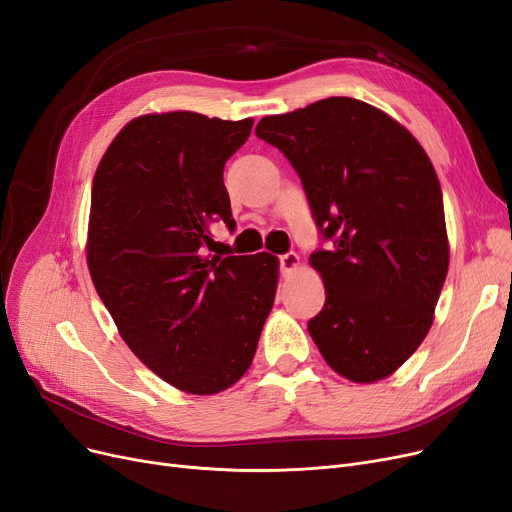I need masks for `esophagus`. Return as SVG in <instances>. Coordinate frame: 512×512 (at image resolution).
<instances>
[{
  "instance_id": "34e87169",
  "label": "esophagus",
  "mask_w": 512,
  "mask_h": 512,
  "mask_svg": "<svg viewBox=\"0 0 512 512\" xmlns=\"http://www.w3.org/2000/svg\"><path fill=\"white\" fill-rule=\"evenodd\" d=\"M297 268H299V255L297 253L291 251V253L280 255V274L282 276L293 274Z\"/></svg>"
}]
</instances>
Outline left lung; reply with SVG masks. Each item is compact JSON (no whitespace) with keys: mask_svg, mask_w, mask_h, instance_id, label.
<instances>
[{"mask_svg":"<svg viewBox=\"0 0 512 512\" xmlns=\"http://www.w3.org/2000/svg\"><path fill=\"white\" fill-rule=\"evenodd\" d=\"M255 132L287 156L333 242L310 255L327 293L308 323L314 344L346 380H384L424 342L449 268L430 158L388 113L350 97L266 116Z\"/></svg>","mask_w":512,"mask_h":512,"instance_id":"left-lung-1","label":"left lung"}]
</instances>
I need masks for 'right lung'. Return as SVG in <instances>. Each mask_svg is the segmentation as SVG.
I'll return each instance as SVG.
<instances>
[{"label":"right lung","mask_w":512,"mask_h":512,"mask_svg":"<svg viewBox=\"0 0 512 512\" xmlns=\"http://www.w3.org/2000/svg\"><path fill=\"white\" fill-rule=\"evenodd\" d=\"M251 128V118L149 113L118 132L92 181L94 289L139 361L189 394L240 380L274 306V255L206 253L213 223L236 225L223 166Z\"/></svg>","instance_id":"right-lung-1"}]
</instances>
